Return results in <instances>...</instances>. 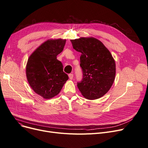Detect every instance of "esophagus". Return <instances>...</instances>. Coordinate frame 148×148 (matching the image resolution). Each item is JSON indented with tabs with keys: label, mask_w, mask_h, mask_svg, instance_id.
<instances>
[{
	"label": "esophagus",
	"mask_w": 148,
	"mask_h": 148,
	"mask_svg": "<svg viewBox=\"0 0 148 148\" xmlns=\"http://www.w3.org/2000/svg\"><path fill=\"white\" fill-rule=\"evenodd\" d=\"M68 76H69V79L72 80V79H73V76H74V75H73V74H68Z\"/></svg>",
	"instance_id": "1"
}]
</instances>
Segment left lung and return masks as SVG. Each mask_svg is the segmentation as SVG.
Returning a JSON list of instances; mask_svg holds the SVG:
<instances>
[{
    "instance_id": "left-lung-1",
    "label": "left lung",
    "mask_w": 148,
    "mask_h": 148,
    "mask_svg": "<svg viewBox=\"0 0 148 148\" xmlns=\"http://www.w3.org/2000/svg\"><path fill=\"white\" fill-rule=\"evenodd\" d=\"M71 42L73 48L82 53L80 66L83 77L77 82L79 91L88 99L100 98L110 90L115 79V63L111 54L93 37H82Z\"/></svg>"
}]
</instances>
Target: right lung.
Instances as JSON below:
<instances>
[{
	"mask_svg": "<svg viewBox=\"0 0 148 148\" xmlns=\"http://www.w3.org/2000/svg\"><path fill=\"white\" fill-rule=\"evenodd\" d=\"M66 40H49L44 42L28 60L26 74L28 83L34 92L49 99L58 94L66 80L61 62L57 56L63 49Z\"/></svg>",
	"mask_w": 148,
	"mask_h": 148,
	"instance_id": "add662e5",
	"label": "right lung"
}]
</instances>
